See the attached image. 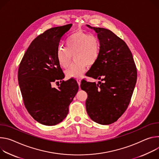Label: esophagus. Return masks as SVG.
<instances>
[{
	"instance_id": "1",
	"label": "esophagus",
	"mask_w": 159,
	"mask_h": 159,
	"mask_svg": "<svg viewBox=\"0 0 159 159\" xmlns=\"http://www.w3.org/2000/svg\"><path fill=\"white\" fill-rule=\"evenodd\" d=\"M77 82H78V84L79 85V86H80V84H81V80L80 78H77Z\"/></svg>"
}]
</instances>
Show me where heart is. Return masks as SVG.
Instances as JSON below:
<instances>
[{
	"label": "heart",
	"instance_id": "b5f03b06",
	"mask_svg": "<svg viewBox=\"0 0 159 159\" xmlns=\"http://www.w3.org/2000/svg\"><path fill=\"white\" fill-rule=\"evenodd\" d=\"M100 53V43L98 38L82 31L69 36L66 42V47L59 46L56 51V57L59 66L66 68L71 60L75 61L66 70L68 78L83 76L87 66H93L98 61Z\"/></svg>",
	"mask_w": 159,
	"mask_h": 159
}]
</instances>
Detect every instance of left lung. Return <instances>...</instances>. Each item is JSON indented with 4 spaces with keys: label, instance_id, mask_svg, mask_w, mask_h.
<instances>
[{
    "label": "left lung",
    "instance_id": "left-lung-1",
    "mask_svg": "<svg viewBox=\"0 0 159 159\" xmlns=\"http://www.w3.org/2000/svg\"><path fill=\"white\" fill-rule=\"evenodd\" d=\"M93 29L100 43V56L88 76L98 84L84 81L81 89L88 94L86 109L90 117L102 125L114 123L127 109L134 89L137 69L131 52L121 39L109 30Z\"/></svg>",
    "mask_w": 159,
    "mask_h": 159
}]
</instances>
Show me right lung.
I'll return each mask as SVG.
<instances>
[{
  "label": "right lung",
  "instance_id": "add662e5",
  "mask_svg": "<svg viewBox=\"0 0 159 159\" xmlns=\"http://www.w3.org/2000/svg\"><path fill=\"white\" fill-rule=\"evenodd\" d=\"M72 24L52 28L35 38L18 69V83L23 103L28 113L40 124L54 126L67 116L69 106L78 91L76 80L64 78L56 51L63 35ZM60 80L58 89L51 84Z\"/></svg>",
  "mask_w": 159,
  "mask_h": 159
}]
</instances>
